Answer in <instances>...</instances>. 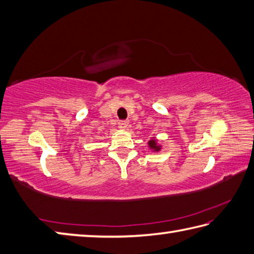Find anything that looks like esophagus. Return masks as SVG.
Returning a JSON list of instances; mask_svg holds the SVG:
<instances>
[{"mask_svg": "<svg viewBox=\"0 0 254 254\" xmlns=\"http://www.w3.org/2000/svg\"><path fill=\"white\" fill-rule=\"evenodd\" d=\"M128 127V121H120L119 122V127L122 128V130H126Z\"/></svg>", "mask_w": 254, "mask_h": 254, "instance_id": "34e87169", "label": "esophagus"}]
</instances>
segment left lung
Instances as JSON below:
<instances>
[{"instance_id": "left-lung-1", "label": "left lung", "mask_w": 254, "mask_h": 254, "mask_svg": "<svg viewBox=\"0 0 254 254\" xmlns=\"http://www.w3.org/2000/svg\"><path fill=\"white\" fill-rule=\"evenodd\" d=\"M148 144H150V147L154 148V150H158V148H160V146H157V145H156V142L154 141V140H152V141L148 142Z\"/></svg>"}]
</instances>
